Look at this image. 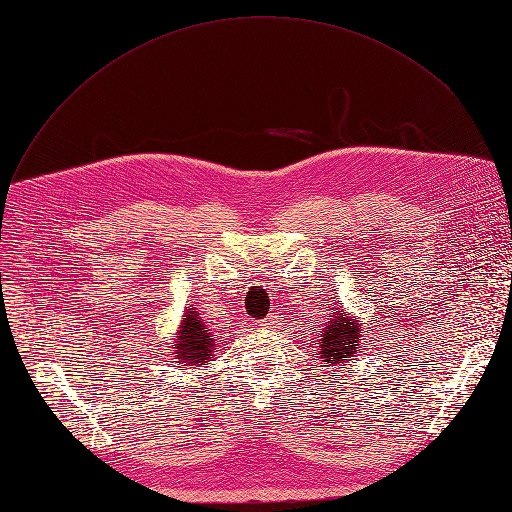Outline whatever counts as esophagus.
Masks as SVG:
<instances>
[{
    "instance_id": "1",
    "label": "esophagus",
    "mask_w": 512,
    "mask_h": 512,
    "mask_svg": "<svg viewBox=\"0 0 512 512\" xmlns=\"http://www.w3.org/2000/svg\"><path fill=\"white\" fill-rule=\"evenodd\" d=\"M263 328H278L280 326V315H267L263 321H261Z\"/></svg>"
}]
</instances>
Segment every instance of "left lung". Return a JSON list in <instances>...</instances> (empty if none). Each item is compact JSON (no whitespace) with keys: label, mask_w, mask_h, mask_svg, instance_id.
<instances>
[{"label":"left lung","mask_w":512,"mask_h":512,"mask_svg":"<svg viewBox=\"0 0 512 512\" xmlns=\"http://www.w3.org/2000/svg\"><path fill=\"white\" fill-rule=\"evenodd\" d=\"M361 326L357 324V319L348 317L340 311L330 315L328 326L321 332V342H319V359L328 365H338L351 361L355 357L359 340H361Z\"/></svg>","instance_id":"left-lung-1"}]
</instances>
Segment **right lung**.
Here are the masks:
<instances>
[{"mask_svg": "<svg viewBox=\"0 0 512 512\" xmlns=\"http://www.w3.org/2000/svg\"><path fill=\"white\" fill-rule=\"evenodd\" d=\"M174 348L178 363L205 365L209 359H213L215 344L209 328L205 326V321L199 317L197 311L186 309V313L182 315V326L178 330Z\"/></svg>", "mask_w": 512, "mask_h": 512, "instance_id": "obj_1", "label": "right lung"}]
</instances>
